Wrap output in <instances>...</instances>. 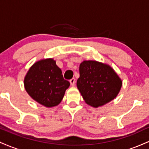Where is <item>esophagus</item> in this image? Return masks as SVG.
Instances as JSON below:
<instances>
[{
    "label": "esophagus",
    "instance_id": "1",
    "mask_svg": "<svg viewBox=\"0 0 149 149\" xmlns=\"http://www.w3.org/2000/svg\"><path fill=\"white\" fill-rule=\"evenodd\" d=\"M69 82H70V83H71V86H74L75 83H76V79H75L74 78H71V79L69 80Z\"/></svg>",
    "mask_w": 149,
    "mask_h": 149
}]
</instances>
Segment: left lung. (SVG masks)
Instances as JSON below:
<instances>
[{"mask_svg": "<svg viewBox=\"0 0 149 149\" xmlns=\"http://www.w3.org/2000/svg\"><path fill=\"white\" fill-rule=\"evenodd\" d=\"M77 88L88 105H105L118 95L123 81L111 66L94 60L83 61L79 66Z\"/></svg>", "mask_w": 149, "mask_h": 149, "instance_id": "8db88e82", "label": "left lung"}]
</instances>
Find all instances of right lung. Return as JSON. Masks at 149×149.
<instances>
[{
  "label": "right lung",
  "mask_w": 149,
  "mask_h": 149,
  "mask_svg": "<svg viewBox=\"0 0 149 149\" xmlns=\"http://www.w3.org/2000/svg\"><path fill=\"white\" fill-rule=\"evenodd\" d=\"M24 85L33 100L51 108L61 102L70 83L64 79L56 61L48 58L38 61L31 66L24 77Z\"/></svg>",
  "instance_id": "add662e5"
}]
</instances>
